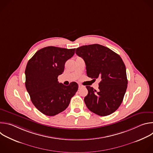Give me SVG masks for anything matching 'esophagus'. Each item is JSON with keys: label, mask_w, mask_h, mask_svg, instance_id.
I'll return each mask as SVG.
<instances>
[{"label": "esophagus", "mask_w": 153, "mask_h": 153, "mask_svg": "<svg viewBox=\"0 0 153 153\" xmlns=\"http://www.w3.org/2000/svg\"><path fill=\"white\" fill-rule=\"evenodd\" d=\"M83 86V85H80V84H79V88H82Z\"/></svg>", "instance_id": "1"}]
</instances>
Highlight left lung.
<instances>
[{
	"label": "left lung",
	"mask_w": 153,
	"mask_h": 153,
	"mask_svg": "<svg viewBox=\"0 0 153 153\" xmlns=\"http://www.w3.org/2000/svg\"><path fill=\"white\" fill-rule=\"evenodd\" d=\"M76 53L84 60L88 77L101 79L98 91L86 86L88 93L84 101L87 108L100 116L112 114L122 103L127 88L126 67L122 58L99 44L80 47Z\"/></svg>",
	"instance_id": "obj_1"
}]
</instances>
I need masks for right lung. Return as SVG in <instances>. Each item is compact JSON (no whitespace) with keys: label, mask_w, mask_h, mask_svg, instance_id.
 <instances>
[{"label":"right lung","mask_w":153,"mask_h":153,"mask_svg":"<svg viewBox=\"0 0 153 153\" xmlns=\"http://www.w3.org/2000/svg\"><path fill=\"white\" fill-rule=\"evenodd\" d=\"M75 50L45 47L37 51L27 63L25 71L27 90L33 105L45 115L53 116L64 111L78 90L76 82L66 86L57 79Z\"/></svg>","instance_id":"right-lung-1"}]
</instances>
